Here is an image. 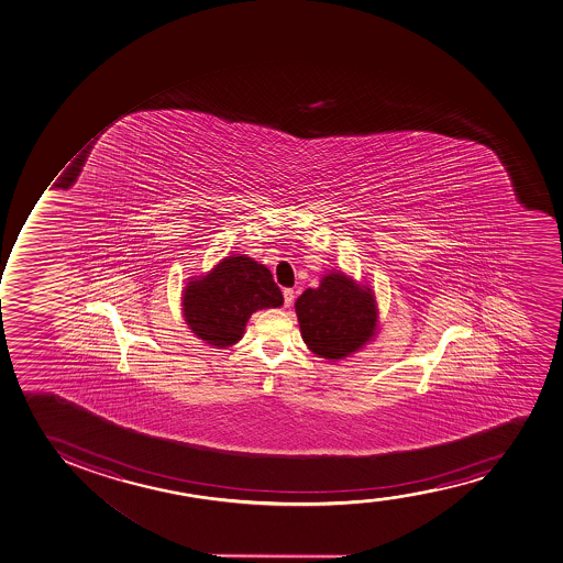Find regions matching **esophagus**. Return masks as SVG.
Returning <instances> with one entry per match:
<instances>
[{"label": "esophagus", "mask_w": 563, "mask_h": 563, "mask_svg": "<svg viewBox=\"0 0 563 563\" xmlns=\"http://www.w3.org/2000/svg\"><path fill=\"white\" fill-rule=\"evenodd\" d=\"M283 296H285V307H290L294 303V297H296V291L291 290V288H285L283 291Z\"/></svg>", "instance_id": "1"}]
</instances>
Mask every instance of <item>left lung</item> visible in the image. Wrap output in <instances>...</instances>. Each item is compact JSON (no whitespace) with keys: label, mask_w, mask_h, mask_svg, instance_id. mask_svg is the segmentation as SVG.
<instances>
[{"label":"left lung","mask_w":563,"mask_h":563,"mask_svg":"<svg viewBox=\"0 0 563 563\" xmlns=\"http://www.w3.org/2000/svg\"><path fill=\"white\" fill-rule=\"evenodd\" d=\"M296 314L310 352L331 363L360 352L378 329L374 291L335 269L297 297Z\"/></svg>","instance_id":"obj_1"}]
</instances>
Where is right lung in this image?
Masks as SVG:
<instances>
[{"instance_id": "right-lung-1", "label": "right lung", "mask_w": 563, "mask_h": 563, "mask_svg": "<svg viewBox=\"0 0 563 563\" xmlns=\"http://www.w3.org/2000/svg\"><path fill=\"white\" fill-rule=\"evenodd\" d=\"M283 303L272 272L246 254L227 256L206 275L190 277L181 294L190 331L216 347L234 346L253 312Z\"/></svg>"}]
</instances>
